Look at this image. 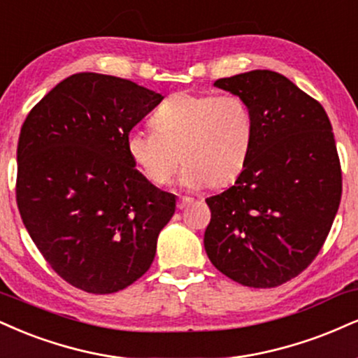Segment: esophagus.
Wrapping results in <instances>:
<instances>
[{
    "instance_id": "34e87169",
    "label": "esophagus",
    "mask_w": 358,
    "mask_h": 358,
    "mask_svg": "<svg viewBox=\"0 0 358 358\" xmlns=\"http://www.w3.org/2000/svg\"><path fill=\"white\" fill-rule=\"evenodd\" d=\"M192 201H193V198H190V196H182V198H180V200H178V203H176V206H178L180 210H183V208H187V206L190 205Z\"/></svg>"
}]
</instances>
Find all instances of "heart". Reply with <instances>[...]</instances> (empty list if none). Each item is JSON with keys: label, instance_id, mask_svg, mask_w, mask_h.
<instances>
[{"label": "heart", "instance_id": "obj_1", "mask_svg": "<svg viewBox=\"0 0 358 358\" xmlns=\"http://www.w3.org/2000/svg\"><path fill=\"white\" fill-rule=\"evenodd\" d=\"M153 130L127 135V153L153 185H166L185 163L180 182L188 188L222 187L242 173L252 152L255 122L238 94H171L152 115Z\"/></svg>", "mask_w": 358, "mask_h": 358}]
</instances>
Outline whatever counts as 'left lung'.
<instances>
[{
	"label": "left lung",
	"instance_id": "left-lung-1",
	"mask_svg": "<svg viewBox=\"0 0 358 358\" xmlns=\"http://www.w3.org/2000/svg\"><path fill=\"white\" fill-rule=\"evenodd\" d=\"M213 85L248 103L255 136L234 187L206 198L205 252L245 287H278L312 264L337 215L342 170L330 120L280 73L253 70Z\"/></svg>",
	"mask_w": 358,
	"mask_h": 358
}]
</instances>
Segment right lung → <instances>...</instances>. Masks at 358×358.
<instances>
[{"instance_id": "add662e5", "label": "right lung", "mask_w": 358, "mask_h": 358, "mask_svg": "<svg viewBox=\"0 0 358 358\" xmlns=\"http://www.w3.org/2000/svg\"><path fill=\"white\" fill-rule=\"evenodd\" d=\"M162 100L130 80L76 73L21 127V218L51 268L88 294H115L136 282L175 213V195L150 183L124 145Z\"/></svg>"}]
</instances>
